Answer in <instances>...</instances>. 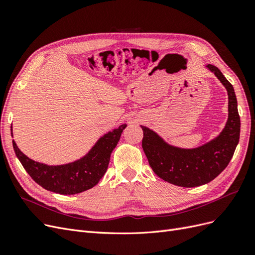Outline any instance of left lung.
Instances as JSON below:
<instances>
[{
    "mask_svg": "<svg viewBox=\"0 0 255 255\" xmlns=\"http://www.w3.org/2000/svg\"><path fill=\"white\" fill-rule=\"evenodd\" d=\"M228 92V120L220 134L208 142L192 149L179 148L165 141L151 128L143 130L142 149L157 176L181 187H196L210 183L229 165L239 141L241 118L235 91L217 67L207 65Z\"/></svg>",
    "mask_w": 255,
    "mask_h": 255,
    "instance_id": "obj_1",
    "label": "left lung"
}]
</instances>
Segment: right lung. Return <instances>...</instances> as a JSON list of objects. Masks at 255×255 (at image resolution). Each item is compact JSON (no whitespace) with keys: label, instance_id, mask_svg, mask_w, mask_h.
Instances as JSON below:
<instances>
[{"label":"right lung","instance_id":"1","mask_svg":"<svg viewBox=\"0 0 255 255\" xmlns=\"http://www.w3.org/2000/svg\"><path fill=\"white\" fill-rule=\"evenodd\" d=\"M127 123L101 136L86 155L65 165L38 163L21 152L12 140L13 150L30 177L44 189L60 195H75L92 188L109 168L111 154L117 145ZM12 134V128H11Z\"/></svg>","mask_w":255,"mask_h":255}]
</instances>
